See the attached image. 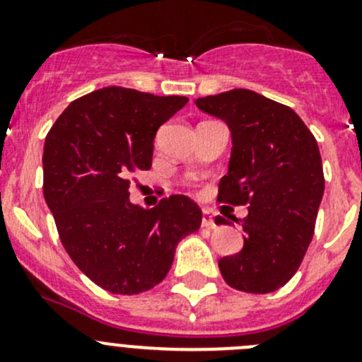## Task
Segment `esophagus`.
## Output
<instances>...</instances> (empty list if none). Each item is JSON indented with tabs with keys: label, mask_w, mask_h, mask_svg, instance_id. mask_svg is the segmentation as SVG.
Segmentation results:
<instances>
[{
	"label": "esophagus",
	"mask_w": 362,
	"mask_h": 362,
	"mask_svg": "<svg viewBox=\"0 0 362 362\" xmlns=\"http://www.w3.org/2000/svg\"><path fill=\"white\" fill-rule=\"evenodd\" d=\"M202 226L206 229H214L215 228V222H214V217H211V214L208 210H203V217H202Z\"/></svg>",
	"instance_id": "34e87169"
}]
</instances>
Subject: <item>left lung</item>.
Instances as JSON below:
<instances>
[{"mask_svg": "<svg viewBox=\"0 0 362 362\" xmlns=\"http://www.w3.org/2000/svg\"><path fill=\"white\" fill-rule=\"evenodd\" d=\"M196 107L231 131L228 175L218 202L249 204L242 218L243 249L218 261L226 284L266 294L298 272L313 238L324 194L319 145L293 108L249 89L198 98ZM215 224H229L218 215Z\"/></svg>", "mask_w": 362, "mask_h": 362, "instance_id": "obj_1", "label": "left lung"}]
</instances>
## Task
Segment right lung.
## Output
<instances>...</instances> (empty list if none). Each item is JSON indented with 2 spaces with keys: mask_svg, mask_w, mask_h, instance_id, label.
Here are the masks:
<instances>
[{
  "mask_svg": "<svg viewBox=\"0 0 362 362\" xmlns=\"http://www.w3.org/2000/svg\"><path fill=\"white\" fill-rule=\"evenodd\" d=\"M187 101L103 87L69 103L47 134L43 196L61 243L108 293L140 294L163 282L178 242L202 226L187 196L154 208L129 202L131 175L151 170L159 126Z\"/></svg>",
  "mask_w": 362,
  "mask_h": 362,
  "instance_id": "add662e5",
  "label": "right lung"
}]
</instances>
